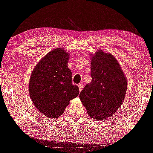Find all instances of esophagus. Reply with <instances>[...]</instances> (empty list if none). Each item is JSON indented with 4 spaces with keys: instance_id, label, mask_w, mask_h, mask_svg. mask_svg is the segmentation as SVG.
Masks as SVG:
<instances>
[{
    "instance_id": "34e87169",
    "label": "esophagus",
    "mask_w": 153,
    "mask_h": 153,
    "mask_svg": "<svg viewBox=\"0 0 153 153\" xmlns=\"http://www.w3.org/2000/svg\"><path fill=\"white\" fill-rule=\"evenodd\" d=\"M78 87H79V91H82V89H83V84H81V83H80V84H79L78 85Z\"/></svg>"
}]
</instances>
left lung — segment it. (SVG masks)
I'll return each instance as SVG.
<instances>
[{"instance_id":"8db88e82","label":"left lung","mask_w":153,"mask_h":153,"mask_svg":"<svg viewBox=\"0 0 153 153\" xmlns=\"http://www.w3.org/2000/svg\"><path fill=\"white\" fill-rule=\"evenodd\" d=\"M92 81L79 95L88 114L97 120L112 116L124 101L127 79L112 54L97 49L91 54Z\"/></svg>"}]
</instances>
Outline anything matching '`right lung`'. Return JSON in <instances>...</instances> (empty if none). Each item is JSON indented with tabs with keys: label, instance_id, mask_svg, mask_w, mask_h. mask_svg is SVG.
Returning a JSON list of instances; mask_svg holds the SVG:
<instances>
[{
	"label": "right lung",
	"instance_id": "obj_1",
	"mask_svg": "<svg viewBox=\"0 0 153 153\" xmlns=\"http://www.w3.org/2000/svg\"><path fill=\"white\" fill-rule=\"evenodd\" d=\"M70 54L62 47L50 51L33 69L29 81V94L35 107L49 118L62 116L79 90L72 84L68 68Z\"/></svg>",
	"mask_w": 153,
	"mask_h": 153
}]
</instances>
